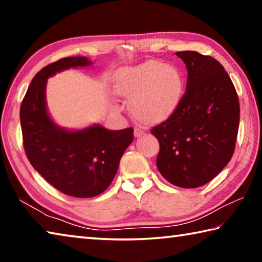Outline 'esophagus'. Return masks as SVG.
<instances>
[{"mask_svg":"<svg viewBox=\"0 0 262 262\" xmlns=\"http://www.w3.org/2000/svg\"><path fill=\"white\" fill-rule=\"evenodd\" d=\"M145 134V132L143 129H141V128H135L134 129V135L135 137H141Z\"/></svg>","mask_w":262,"mask_h":262,"instance_id":"1","label":"esophagus"}]
</instances>
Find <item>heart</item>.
I'll return each mask as SVG.
<instances>
[{"label":"heart","mask_w":262,"mask_h":262,"mask_svg":"<svg viewBox=\"0 0 262 262\" xmlns=\"http://www.w3.org/2000/svg\"><path fill=\"white\" fill-rule=\"evenodd\" d=\"M115 94L130 103L135 117L144 123H161L178 108L184 78L174 66L157 60L119 69L113 76Z\"/></svg>","instance_id":"heart-1"}]
</instances>
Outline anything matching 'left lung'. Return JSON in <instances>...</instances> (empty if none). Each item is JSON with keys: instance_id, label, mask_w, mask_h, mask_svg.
Masks as SVG:
<instances>
[{"instance_id": "obj_1", "label": "left lung", "mask_w": 262, "mask_h": 262, "mask_svg": "<svg viewBox=\"0 0 262 262\" xmlns=\"http://www.w3.org/2000/svg\"><path fill=\"white\" fill-rule=\"evenodd\" d=\"M187 68L178 108L154 127L159 142L157 168L168 183L196 188L209 183L231 159L239 127V100L223 66L194 51L177 52Z\"/></svg>"}]
</instances>
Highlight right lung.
<instances>
[{
	"label": "right lung",
	"instance_id": "add662e5",
	"mask_svg": "<svg viewBox=\"0 0 262 262\" xmlns=\"http://www.w3.org/2000/svg\"><path fill=\"white\" fill-rule=\"evenodd\" d=\"M91 64L85 56H69L46 66L33 77L20 105L23 143L31 165L56 189L75 198L103 193L134 140L133 128L108 130L96 123L72 130L53 121L46 104L47 79Z\"/></svg>",
	"mask_w": 262,
	"mask_h": 262
}]
</instances>
